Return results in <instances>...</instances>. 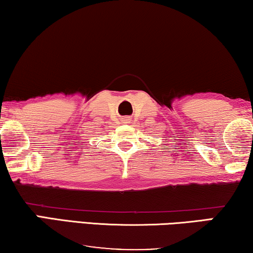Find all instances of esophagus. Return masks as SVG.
I'll use <instances>...</instances> for the list:
<instances>
[{"label": "esophagus", "mask_w": 253, "mask_h": 253, "mask_svg": "<svg viewBox=\"0 0 253 253\" xmlns=\"http://www.w3.org/2000/svg\"><path fill=\"white\" fill-rule=\"evenodd\" d=\"M124 122H126V123L129 122V119H124Z\"/></svg>", "instance_id": "34e87169"}]
</instances>
